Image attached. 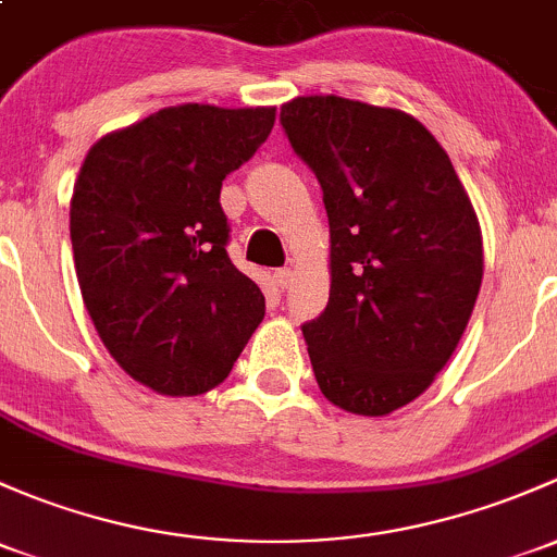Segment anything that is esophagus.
I'll list each match as a JSON object with an SVG mask.
<instances>
[{
	"label": "esophagus",
	"mask_w": 557,
	"mask_h": 557,
	"mask_svg": "<svg viewBox=\"0 0 557 557\" xmlns=\"http://www.w3.org/2000/svg\"><path fill=\"white\" fill-rule=\"evenodd\" d=\"M274 283H277L280 288H288V285L294 283V269H288V267L277 269V272H274Z\"/></svg>",
	"instance_id": "1"
}]
</instances>
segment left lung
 <instances>
[{
  "instance_id": "1",
  "label": "left lung",
  "mask_w": 557,
  "mask_h": 557,
  "mask_svg": "<svg viewBox=\"0 0 557 557\" xmlns=\"http://www.w3.org/2000/svg\"><path fill=\"white\" fill-rule=\"evenodd\" d=\"M280 122L331 226V296L301 325L314 379L333 406L386 417L435 382L470 323L483 280L475 208L406 111L301 96Z\"/></svg>"
}]
</instances>
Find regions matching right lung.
<instances>
[{"instance_id":"right-lung-1","label":"right lung","mask_w":557,"mask_h":557,"mask_svg":"<svg viewBox=\"0 0 557 557\" xmlns=\"http://www.w3.org/2000/svg\"><path fill=\"white\" fill-rule=\"evenodd\" d=\"M274 109H160L87 151L72 197L74 267L109 355L162 395L230 376L263 320L234 267L221 181L256 154Z\"/></svg>"}]
</instances>
